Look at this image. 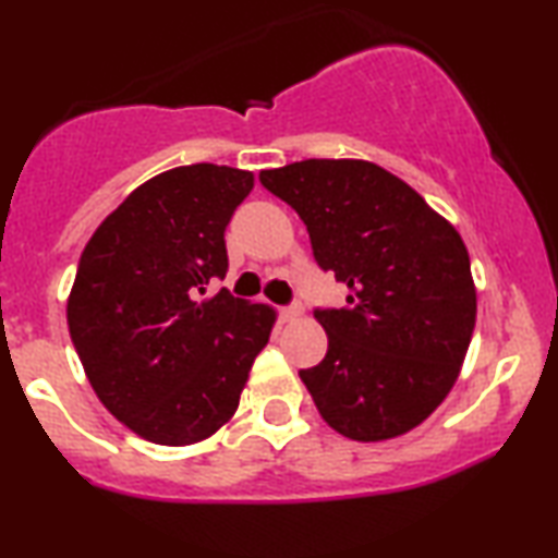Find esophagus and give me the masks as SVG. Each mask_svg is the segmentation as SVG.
<instances>
[{
	"mask_svg": "<svg viewBox=\"0 0 558 558\" xmlns=\"http://www.w3.org/2000/svg\"><path fill=\"white\" fill-rule=\"evenodd\" d=\"M300 315H302V304L300 302H294V304H289V307L279 310V317L284 319V323H292V319H296Z\"/></svg>",
	"mask_w": 558,
	"mask_h": 558,
	"instance_id": "esophagus-1",
	"label": "esophagus"
}]
</instances>
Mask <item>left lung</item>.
<instances>
[{
    "label": "left lung",
    "instance_id": "1",
    "mask_svg": "<svg viewBox=\"0 0 558 558\" xmlns=\"http://www.w3.org/2000/svg\"><path fill=\"white\" fill-rule=\"evenodd\" d=\"M258 180L307 226L319 269L348 284L345 307H315L327 353L300 371L319 414L357 441L414 429L454 386L475 330L460 233L363 159H304Z\"/></svg>",
    "mask_w": 558,
    "mask_h": 558
}]
</instances>
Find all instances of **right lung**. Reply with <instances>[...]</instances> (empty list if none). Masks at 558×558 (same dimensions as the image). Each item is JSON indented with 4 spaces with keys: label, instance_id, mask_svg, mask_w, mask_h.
Wrapping results in <instances>:
<instances>
[{
    "label": "right lung",
    "instance_id": "obj_1",
    "mask_svg": "<svg viewBox=\"0 0 558 558\" xmlns=\"http://www.w3.org/2000/svg\"><path fill=\"white\" fill-rule=\"evenodd\" d=\"M254 174L174 167L134 190L83 248L68 327L106 409L155 445H193L233 411L274 310L228 289L226 226Z\"/></svg>",
    "mask_w": 558,
    "mask_h": 558
}]
</instances>
